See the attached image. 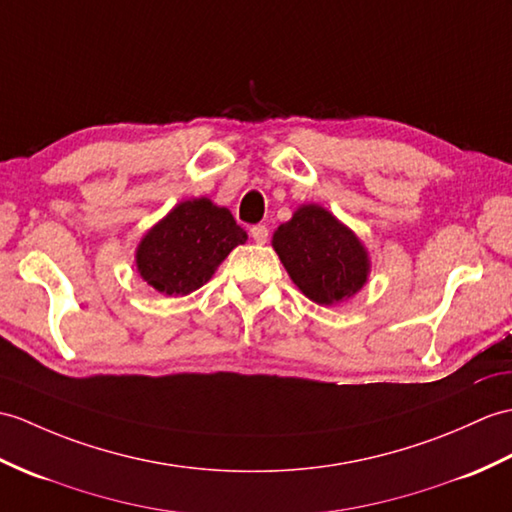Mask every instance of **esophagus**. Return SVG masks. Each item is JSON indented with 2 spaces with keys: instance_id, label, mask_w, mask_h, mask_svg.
Wrapping results in <instances>:
<instances>
[{
  "instance_id": "1",
  "label": "esophagus",
  "mask_w": 512,
  "mask_h": 512,
  "mask_svg": "<svg viewBox=\"0 0 512 512\" xmlns=\"http://www.w3.org/2000/svg\"><path fill=\"white\" fill-rule=\"evenodd\" d=\"M251 235L257 244H266L268 242V227L266 224H255V227L251 229Z\"/></svg>"
}]
</instances>
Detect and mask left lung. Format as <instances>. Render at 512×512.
<instances>
[{"label": "left lung", "instance_id": "1", "mask_svg": "<svg viewBox=\"0 0 512 512\" xmlns=\"http://www.w3.org/2000/svg\"><path fill=\"white\" fill-rule=\"evenodd\" d=\"M272 246L299 290L318 305L349 299L366 283L368 255L362 242L318 205H303L281 224Z\"/></svg>", "mask_w": 512, "mask_h": 512}]
</instances>
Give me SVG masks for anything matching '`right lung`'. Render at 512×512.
I'll return each instance as SVG.
<instances>
[{
    "label": "right lung",
    "instance_id": "right-lung-1",
    "mask_svg": "<svg viewBox=\"0 0 512 512\" xmlns=\"http://www.w3.org/2000/svg\"><path fill=\"white\" fill-rule=\"evenodd\" d=\"M246 240L229 209L207 198L185 200L141 240L137 270L161 294L183 296L207 283L220 261Z\"/></svg>",
    "mask_w": 512,
    "mask_h": 512
}]
</instances>
